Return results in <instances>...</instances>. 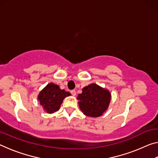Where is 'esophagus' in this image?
<instances>
[{"instance_id":"1","label":"esophagus","mask_w":158,"mask_h":158,"mask_svg":"<svg viewBox=\"0 0 158 158\" xmlns=\"http://www.w3.org/2000/svg\"><path fill=\"white\" fill-rule=\"evenodd\" d=\"M70 93H71V94L73 95V96H75L76 95V91L74 90H70Z\"/></svg>"}]
</instances>
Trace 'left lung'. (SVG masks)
Here are the masks:
<instances>
[{"mask_svg":"<svg viewBox=\"0 0 158 158\" xmlns=\"http://www.w3.org/2000/svg\"><path fill=\"white\" fill-rule=\"evenodd\" d=\"M79 106L84 115L99 117L107 109L111 100V93L95 84H91L82 89L78 95Z\"/></svg>","mask_w":158,"mask_h":158,"instance_id":"1","label":"left lung"}]
</instances>
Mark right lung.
<instances>
[{
    "mask_svg": "<svg viewBox=\"0 0 158 158\" xmlns=\"http://www.w3.org/2000/svg\"><path fill=\"white\" fill-rule=\"evenodd\" d=\"M69 95H70L69 92L61 90L56 84L50 83L40 92L37 99L44 110L52 114L59 110L64 98Z\"/></svg>",
    "mask_w": 158,
    "mask_h": 158,
    "instance_id": "obj_1",
    "label": "right lung"
}]
</instances>
